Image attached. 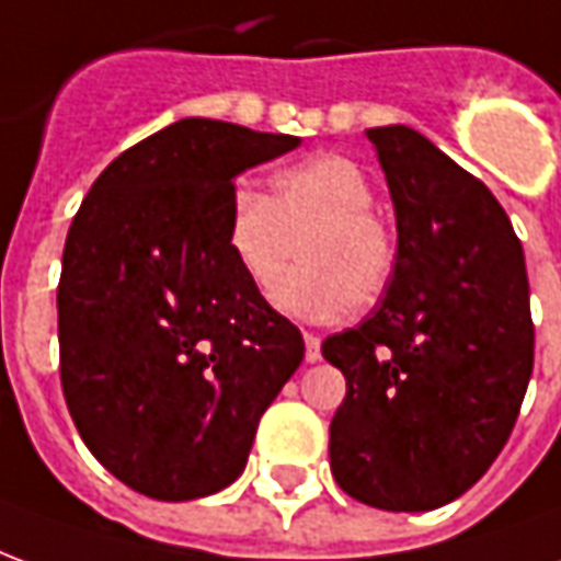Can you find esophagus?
<instances>
[{
    "mask_svg": "<svg viewBox=\"0 0 561 561\" xmlns=\"http://www.w3.org/2000/svg\"><path fill=\"white\" fill-rule=\"evenodd\" d=\"M306 342V364H318L321 360V340H318L316 333H304Z\"/></svg>",
    "mask_w": 561,
    "mask_h": 561,
    "instance_id": "esophagus-1",
    "label": "esophagus"
}]
</instances>
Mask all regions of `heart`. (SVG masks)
<instances>
[{"label":"heart","mask_w":561,"mask_h":561,"mask_svg":"<svg viewBox=\"0 0 561 561\" xmlns=\"http://www.w3.org/2000/svg\"><path fill=\"white\" fill-rule=\"evenodd\" d=\"M376 188L345 156H318L273 176L270 195L237 188L225 243L245 282L273 291L300 243V267L276 288L282 312L333 321L373 306L397 273L400 245L378 216Z\"/></svg>","instance_id":"1"}]
</instances>
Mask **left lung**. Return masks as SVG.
I'll use <instances>...</instances> for the list:
<instances>
[{
  "mask_svg": "<svg viewBox=\"0 0 561 561\" xmlns=\"http://www.w3.org/2000/svg\"><path fill=\"white\" fill-rule=\"evenodd\" d=\"M400 261L364 324L321 354L345 376L330 469L381 511H433L481 481L535 364L523 245L493 192L405 126L369 128Z\"/></svg>",
  "mask_w": 561,
  "mask_h": 561,
  "instance_id": "obj_1",
  "label": "left lung"
}]
</instances>
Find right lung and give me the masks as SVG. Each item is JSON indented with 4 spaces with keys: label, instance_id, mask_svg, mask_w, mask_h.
Listing matches in <instances>:
<instances>
[{
    "label": "right lung",
    "instance_id": "right-lung-1",
    "mask_svg": "<svg viewBox=\"0 0 561 561\" xmlns=\"http://www.w3.org/2000/svg\"><path fill=\"white\" fill-rule=\"evenodd\" d=\"M297 144L188 116L116 156L68 228L56 291L68 412L92 457L149 499L237 481L304 360L300 330L225 243L237 173Z\"/></svg>",
    "mask_w": 561,
    "mask_h": 561
}]
</instances>
